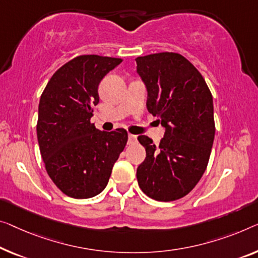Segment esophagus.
<instances>
[{
    "instance_id": "34e87169",
    "label": "esophagus",
    "mask_w": 258,
    "mask_h": 258,
    "mask_svg": "<svg viewBox=\"0 0 258 258\" xmlns=\"http://www.w3.org/2000/svg\"><path fill=\"white\" fill-rule=\"evenodd\" d=\"M138 141V137L134 136V134H128V145H133Z\"/></svg>"
}]
</instances>
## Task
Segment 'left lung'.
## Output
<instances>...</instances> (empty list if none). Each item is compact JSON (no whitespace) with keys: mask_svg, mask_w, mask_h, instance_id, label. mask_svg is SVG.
Returning <instances> with one entry per match:
<instances>
[{"mask_svg":"<svg viewBox=\"0 0 258 258\" xmlns=\"http://www.w3.org/2000/svg\"><path fill=\"white\" fill-rule=\"evenodd\" d=\"M136 61L147 89L148 112L166 130L159 146L138 137L146 148L138 183L148 197L172 202L189 194L206 170L215 133L212 94L197 68L178 53H155Z\"/></svg>","mask_w":258,"mask_h":258,"instance_id":"obj_1","label":"left lung"}]
</instances>
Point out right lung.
<instances>
[{"label":"right lung","instance_id":"obj_1","mask_svg":"<svg viewBox=\"0 0 258 258\" xmlns=\"http://www.w3.org/2000/svg\"><path fill=\"white\" fill-rule=\"evenodd\" d=\"M118 57L80 55L53 74L38 109L37 138L46 171L64 195L76 199L105 189L127 132H102L90 122L102 79L121 62Z\"/></svg>","mask_w":258,"mask_h":258}]
</instances>
